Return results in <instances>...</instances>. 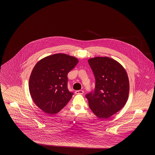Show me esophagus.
<instances>
[{
	"label": "esophagus",
	"instance_id": "esophagus-1",
	"mask_svg": "<svg viewBox=\"0 0 155 155\" xmlns=\"http://www.w3.org/2000/svg\"><path fill=\"white\" fill-rule=\"evenodd\" d=\"M75 92L76 94H83L84 91L82 90H78V91H76Z\"/></svg>",
	"mask_w": 155,
	"mask_h": 155
}]
</instances>
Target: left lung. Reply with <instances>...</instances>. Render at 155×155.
Returning a JSON list of instances; mask_svg holds the SVG:
<instances>
[{
    "label": "left lung",
    "instance_id": "left-lung-1",
    "mask_svg": "<svg viewBox=\"0 0 155 155\" xmlns=\"http://www.w3.org/2000/svg\"><path fill=\"white\" fill-rule=\"evenodd\" d=\"M95 75V88L87 94L89 108L97 117L109 118L120 110L127 101L130 84L124 68L108 57L88 60Z\"/></svg>",
    "mask_w": 155,
    "mask_h": 155
}]
</instances>
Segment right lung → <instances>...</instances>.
I'll use <instances>...</instances> for the list:
<instances>
[{
	"label": "right lung",
	"instance_id": "1",
	"mask_svg": "<svg viewBox=\"0 0 155 155\" xmlns=\"http://www.w3.org/2000/svg\"><path fill=\"white\" fill-rule=\"evenodd\" d=\"M78 63L76 58L56 53L39 60L29 80L31 97L37 106L48 114L58 113L73 95L67 88V74Z\"/></svg>",
	"mask_w": 155,
	"mask_h": 155
}]
</instances>
